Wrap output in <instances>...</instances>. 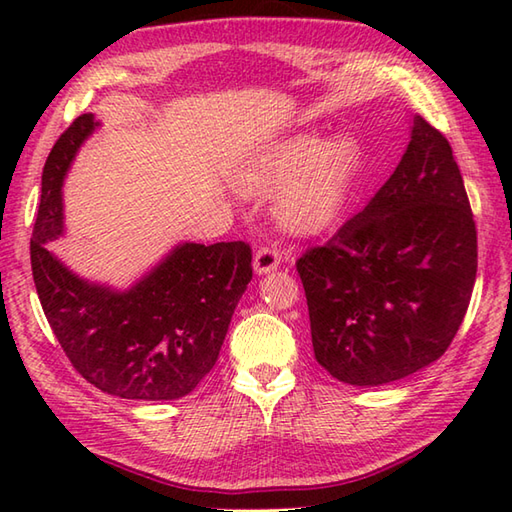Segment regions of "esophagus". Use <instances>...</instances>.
<instances>
[{"label":"esophagus","mask_w":512,"mask_h":512,"mask_svg":"<svg viewBox=\"0 0 512 512\" xmlns=\"http://www.w3.org/2000/svg\"><path fill=\"white\" fill-rule=\"evenodd\" d=\"M279 264H281V253L275 244L257 248L255 259H253V268L257 275H266L270 270H275Z\"/></svg>","instance_id":"esophagus-1"}]
</instances>
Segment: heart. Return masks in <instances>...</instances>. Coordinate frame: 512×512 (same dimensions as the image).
I'll list each match as a JSON object with an SVG mask.
<instances>
[{
	"label": "heart",
	"instance_id": "heart-1",
	"mask_svg": "<svg viewBox=\"0 0 512 512\" xmlns=\"http://www.w3.org/2000/svg\"><path fill=\"white\" fill-rule=\"evenodd\" d=\"M361 147L352 136H339L321 145L317 136H295L264 151L242 173L250 193L281 195L279 215L290 228L303 233L321 231L341 211L356 169Z\"/></svg>",
	"mask_w": 512,
	"mask_h": 512
}]
</instances>
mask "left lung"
<instances>
[{"label":"left lung","instance_id":"1","mask_svg":"<svg viewBox=\"0 0 512 512\" xmlns=\"http://www.w3.org/2000/svg\"><path fill=\"white\" fill-rule=\"evenodd\" d=\"M314 358L350 385L405 378L449 350L473 295L477 231L449 140L413 116L396 171L297 259Z\"/></svg>","mask_w":512,"mask_h":512}]
</instances>
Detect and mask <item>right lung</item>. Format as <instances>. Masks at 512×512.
<instances>
[{"instance_id": "add662e5", "label": "right lung", "mask_w": 512, "mask_h": 512, "mask_svg": "<svg viewBox=\"0 0 512 512\" xmlns=\"http://www.w3.org/2000/svg\"><path fill=\"white\" fill-rule=\"evenodd\" d=\"M94 127L92 114L74 118L43 167L30 239L41 308L72 367L94 387L129 400L182 398L220 356L253 279V250L246 242L182 244L125 292L72 275L46 242L63 231V176Z\"/></svg>"}]
</instances>
